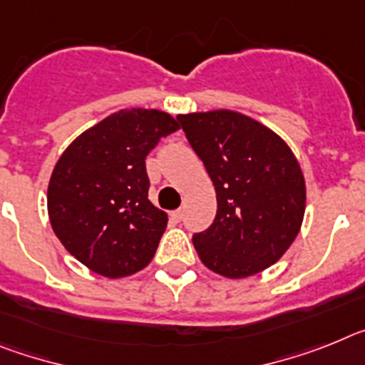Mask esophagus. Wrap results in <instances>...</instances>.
Masks as SVG:
<instances>
[{
  "label": "esophagus",
  "instance_id": "1",
  "mask_svg": "<svg viewBox=\"0 0 365 365\" xmlns=\"http://www.w3.org/2000/svg\"><path fill=\"white\" fill-rule=\"evenodd\" d=\"M170 218H173L174 222H180L183 218V209H176V211H173L170 213Z\"/></svg>",
  "mask_w": 365,
  "mask_h": 365
}]
</instances>
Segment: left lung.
<instances>
[{
  "label": "left lung",
  "instance_id": "obj_1",
  "mask_svg": "<svg viewBox=\"0 0 365 365\" xmlns=\"http://www.w3.org/2000/svg\"><path fill=\"white\" fill-rule=\"evenodd\" d=\"M217 191V217L192 235L215 274L242 279L277 262L299 233L305 178L283 139L242 113L215 110L178 115Z\"/></svg>",
  "mask_w": 365,
  "mask_h": 365
}]
</instances>
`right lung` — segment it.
<instances>
[{"instance_id": "right-lung-1", "label": "right lung", "mask_w": 365, "mask_h": 365, "mask_svg": "<svg viewBox=\"0 0 365 365\" xmlns=\"http://www.w3.org/2000/svg\"><path fill=\"white\" fill-rule=\"evenodd\" d=\"M180 128L158 110H121L78 135L51 174L47 209L55 235L95 274L143 270L167 227L148 200V152Z\"/></svg>"}]
</instances>
